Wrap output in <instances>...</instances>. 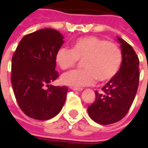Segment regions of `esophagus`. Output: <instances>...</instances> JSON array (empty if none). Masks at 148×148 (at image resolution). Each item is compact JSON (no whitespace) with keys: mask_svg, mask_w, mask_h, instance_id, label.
I'll list each match as a JSON object with an SVG mask.
<instances>
[{"mask_svg":"<svg viewBox=\"0 0 148 148\" xmlns=\"http://www.w3.org/2000/svg\"><path fill=\"white\" fill-rule=\"evenodd\" d=\"M71 89L73 90H77V91H82V90H83L82 88H77V87H73V86H71Z\"/></svg>","mask_w":148,"mask_h":148,"instance_id":"obj_1","label":"esophagus"}]
</instances>
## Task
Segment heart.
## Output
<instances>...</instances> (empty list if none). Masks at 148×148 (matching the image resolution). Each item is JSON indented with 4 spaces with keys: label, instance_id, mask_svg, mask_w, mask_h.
<instances>
[{
    "label": "heart",
    "instance_id": "obj_1",
    "mask_svg": "<svg viewBox=\"0 0 148 148\" xmlns=\"http://www.w3.org/2000/svg\"><path fill=\"white\" fill-rule=\"evenodd\" d=\"M82 61L84 69L75 70L63 74L61 82L74 87L90 86L97 79L106 82L115 77L122 63V53L114 43L95 36L80 38L72 49L60 48L55 54L57 65L62 70L73 67Z\"/></svg>",
    "mask_w": 148,
    "mask_h": 148
}]
</instances>
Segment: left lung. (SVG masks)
<instances>
[{"label":"left lung","mask_w":148,"mask_h":148,"mask_svg":"<svg viewBox=\"0 0 148 148\" xmlns=\"http://www.w3.org/2000/svg\"><path fill=\"white\" fill-rule=\"evenodd\" d=\"M122 52V63L117 75L95 90V100L87 109L91 119L99 124H111L121 120L134 102L139 83V60L134 49L117 37Z\"/></svg>","instance_id":"obj_1"}]
</instances>
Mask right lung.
I'll return each mask as SVG.
<instances>
[{"label": "right lung", "mask_w": 148, "mask_h": 148, "mask_svg": "<svg viewBox=\"0 0 148 148\" xmlns=\"http://www.w3.org/2000/svg\"><path fill=\"white\" fill-rule=\"evenodd\" d=\"M63 36L53 29H43L20 40L12 57L11 85L17 103L27 116L48 120L62 110L67 86L51 85L58 77L55 54Z\"/></svg>", "instance_id": "add662e5"}]
</instances>
